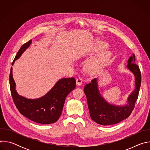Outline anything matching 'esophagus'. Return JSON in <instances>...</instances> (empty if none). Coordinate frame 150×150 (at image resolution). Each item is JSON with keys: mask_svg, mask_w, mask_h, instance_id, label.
I'll return each instance as SVG.
<instances>
[{"mask_svg": "<svg viewBox=\"0 0 150 150\" xmlns=\"http://www.w3.org/2000/svg\"><path fill=\"white\" fill-rule=\"evenodd\" d=\"M76 85H79H79H81L82 83V80L81 78H78L76 79Z\"/></svg>", "mask_w": 150, "mask_h": 150, "instance_id": "34e87169", "label": "esophagus"}]
</instances>
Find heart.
Segmentation results:
<instances>
[{
    "label": "heart",
    "mask_w": 150,
    "mask_h": 150,
    "mask_svg": "<svg viewBox=\"0 0 150 150\" xmlns=\"http://www.w3.org/2000/svg\"><path fill=\"white\" fill-rule=\"evenodd\" d=\"M108 46L109 45L107 42L103 41H99L96 45L94 50L97 52L102 51L108 48ZM110 52H105L102 53L97 60H96L95 61H93L88 64V70L90 71H94L95 70H96V69L98 68V66L99 65V64L104 63L106 61H108L110 58Z\"/></svg>",
    "instance_id": "heart-1"
}]
</instances>
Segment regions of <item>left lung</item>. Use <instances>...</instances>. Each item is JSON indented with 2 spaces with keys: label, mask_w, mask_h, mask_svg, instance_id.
Returning <instances> with one entry per match:
<instances>
[{
  "label": "left lung",
  "mask_w": 150,
  "mask_h": 150,
  "mask_svg": "<svg viewBox=\"0 0 150 150\" xmlns=\"http://www.w3.org/2000/svg\"><path fill=\"white\" fill-rule=\"evenodd\" d=\"M134 54L127 61V67L135 77V89L127 98V104L124 106H116L109 104L101 96L98 89L97 78L85 85L83 88L86 96L91 119L101 125L116 124L127 118L133 111L138 99L141 83V75L139 67L135 63Z\"/></svg>",
  "instance_id": "left-lung-1"
}]
</instances>
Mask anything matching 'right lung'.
Wrapping results in <instances>:
<instances>
[{"instance_id":"right-lung-1","label":"right lung","mask_w":150,"mask_h":150,"mask_svg":"<svg viewBox=\"0 0 150 150\" xmlns=\"http://www.w3.org/2000/svg\"><path fill=\"white\" fill-rule=\"evenodd\" d=\"M31 42L32 40H30L21 46L12 62V65L30 46ZM9 84L13 101L21 114L38 123L51 124L55 123L60 116L67 96L76 87V80L74 77L62 78L45 96L34 100L20 96L16 93L12 76V67L10 71Z\"/></svg>"}]
</instances>
